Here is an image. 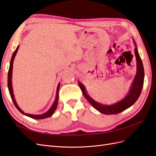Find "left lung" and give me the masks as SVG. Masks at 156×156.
I'll use <instances>...</instances> for the list:
<instances>
[{
	"label": "left lung",
	"mask_w": 156,
	"mask_h": 156,
	"mask_svg": "<svg viewBox=\"0 0 156 156\" xmlns=\"http://www.w3.org/2000/svg\"><path fill=\"white\" fill-rule=\"evenodd\" d=\"M134 44L135 45V55L136 60V73L135 77L133 80V82L132 83L130 90L129 91L127 95L123 99L114 105H106L101 104L100 103H98L94 101L92 98L90 97L86 91V89L84 88L83 84L78 82L79 86L81 88L82 92L84 96L85 97L87 100L89 101L90 104L97 109L99 112H100L105 115H115L124 111L127 109L131 105H133L136 101L139 98L141 91H142L143 84H144V72L143 62L139 56V54L137 51L136 43L133 40Z\"/></svg>",
	"instance_id": "8db88e82"
}]
</instances>
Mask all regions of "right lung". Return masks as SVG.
I'll return each instance as SVG.
<instances>
[{
    "label": "right lung",
    "instance_id": "right-lung-1",
    "mask_svg": "<svg viewBox=\"0 0 156 156\" xmlns=\"http://www.w3.org/2000/svg\"><path fill=\"white\" fill-rule=\"evenodd\" d=\"M19 48H20V45H18L17 47V48L16 49V51H14V53L12 55V58L10 60V68H9V70H8V90H9V92H10V96L12 98V100L15 105L16 107L17 108L18 111H20V112H21L22 114H23L25 116H29L30 118H32V119H46V118H49L50 116H51L52 115H53V113L55 112L56 107H57V104H58V90H59V88H60V83H59L58 84L57 88H56V98L55 101L53 103V105L51 106V107L49 108V110L48 111H47L46 112L44 113V114L41 115H30V114H28V113H25L23 112L21 108H20V107L18 106V105L17 104V103L16 101L15 98H14V95L13 93V89H12V68H13V60L15 56L16 55L17 52L19 49Z\"/></svg>",
    "mask_w": 156,
    "mask_h": 156
}]
</instances>
